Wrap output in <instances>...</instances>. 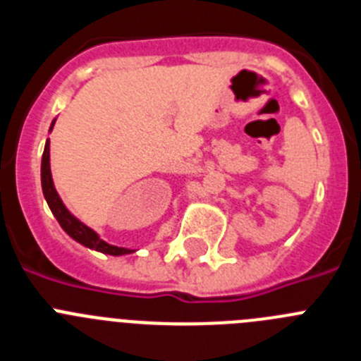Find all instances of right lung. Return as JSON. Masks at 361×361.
I'll use <instances>...</instances> for the list:
<instances>
[{"mask_svg":"<svg viewBox=\"0 0 361 361\" xmlns=\"http://www.w3.org/2000/svg\"><path fill=\"white\" fill-rule=\"evenodd\" d=\"M56 123V121H54ZM54 123L50 126V130L54 128ZM41 186H43V195L49 202V208L52 209L54 216L57 219L59 226L68 233L73 240H78L79 244L90 247V250L101 251L104 255H114V257H119V255H128L132 253V250H126V247H117V245H111L108 242H104L103 238H99L97 233L94 229H90L88 226H85L81 220H78L72 213L66 209V206L63 204L61 197L57 195L56 188H54L52 173H50V141H47L43 152V159H41Z\"/></svg>","mask_w":361,"mask_h":361,"instance_id":"right-lung-1","label":"right lung"}]
</instances>
